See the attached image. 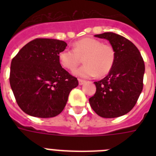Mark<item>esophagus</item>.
<instances>
[{
	"mask_svg": "<svg viewBox=\"0 0 156 156\" xmlns=\"http://www.w3.org/2000/svg\"><path fill=\"white\" fill-rule=\"evenodd\" d=\"M86 83V81L85 80H83V79H78V83H79V85H83V83Z\"/></svg>",
	"mask_w": 156,
	"mask_h": 156,
	"instance_id": "34e87169",
	"label": "esophagus"
}]
</instances>
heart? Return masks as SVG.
I'll list each match as a JSON object with an SVG mask.
<instances>
[{
	"instance_id": "obj_1",
	"label": "heart",
	"mask_w": 156,
	"mask_h": 156,
	"mask_svg": "<svg viewBox=\"0 0 156 156\" xmlns=\"http://www.w3.org/2000/svg\"><path fill=\"white\" fill-rule=\"evenodd\" d=\"M115 50L100 40L85 37L73 43V49H64L59 52L61 66L68 70H73L83 58L84 65L73 71V74L82 78L96 75L105 76L111 71L115 62Z\"/></svg>"
}]
</instances>
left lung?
<instances>
[{
	"instance_id": "obj_1",
	"label": "left lung",
	"mask_w": 156,
	"mask_h": 156,
	"mask_svg": "<svg viewBox=\"0 0 156 156\" xmlns=\"http://www.w3.org/2000/svg\"><path fill=\"white\" fill-rule=\"evenodd\" d=\"M106 39L115 50V62L108 74L95 82L96 91L89 99L95 112L104 118L123 116L135 106L143 88L145 65L138 48L113 32L95 35Z\"/></svg>"
}]
</instances>
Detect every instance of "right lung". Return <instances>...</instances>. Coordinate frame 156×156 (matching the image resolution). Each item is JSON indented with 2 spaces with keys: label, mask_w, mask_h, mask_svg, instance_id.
Returning a JSON list of instances; mask_svg holds the SVG:
<instances>
[{
  "label": "right lung",
  "mask_w": 156,
  "mask_h": 156,
  "mask_svg": "<svg viewBox=\"0 0 156 156\" xmlns=\"http://www.w3.org/2000/svg\"><path fill=\"white\" fill-rule=\"evenodd\" d=\"M66 46L62 40L38 38L12 59L11 89L18 105L28 115L57 116L65 108L71 90L78 85L77 78L59 63V52Z\"/></svg>",
  "instance_id": "right-lung-1"
}]
</instances>
